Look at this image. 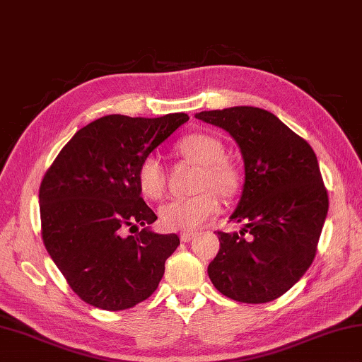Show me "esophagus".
Segmentation results:
<instances>
[{
    "mask_svg": "<svg viewBox=\"0 0 362 362\" xmlns=\"http://www.w3.org/2000/svg\"><path fill=\"white\" fill-rule=\"evenodd\" d=\"M194 238H196V233L187 231V233H182V234H180V240H182V242H189V240H193Z\"/></svg>",
    "mask_w": 362,
    "mask_h": 362,
    "instance_id": "obj_1",
    "label": "esophagus"
}]
</instances>
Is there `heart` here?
Wrapping results in <instances>:
<instances>
[{
  "label": "heart",
  "mask_w": 362,
  "mask_h": 362,
  "mask_svg": "<svg viewBox=\"0 0 362 362\" xmlns=\"http://www.w3.org/2000/svg\"><path fill=\"white\" fill-rule=\"evenodd\" d=\"M177 148L189 161L202 166L198 180V188L202 192L163 204L160 221L164 228L173 231H193L218 214L220 201L216 193L223 198H231L235 194L240 175L238 168L225 158V146L215 136L204 133L187 136L177 144ZM136 177L144 196L160 199L164 194L168 173L158 155L150 153L144 156L137 166Z\"/></svg>",
  "instance_id": "obj_1"
}]
</instances>
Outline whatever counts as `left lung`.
Listing matches in <instances>:
<instances>
[{"instance_id":"obj_1","label":"left lung","mask_w":362,"mask_h":362,"mask_svg":"<svg viewBox=\"0 0 362 362\" xmlns=\"http://www.w3.org/2000/svg\"><path fill=\"white\" fill-rule=\"evenodd\" d=\"M199 120L225 129L240 148L245 180L220 250L207 267L226 298L264 304L285 294L310 267L323 229L327 192L308 144L264 109L204 110Z\"/></svg>"}]
</instances>
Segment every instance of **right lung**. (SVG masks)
Masks as SVG:
<instances>
[{
    "label": "right lung",
    "instance_id": "obj_1",
    "mask_svg": "<svg viewBox=\"0 0 362 362\" xmlns=\"http://www.w3.org/2000/svg\"><path fill=\"white\" fill-rule=\"evenodd\" d=\"M188 118L101 117L78 129L45 173L39 188L44 245L87 304L127 310L158 288L180 239L150 229L156 215L141 198L136 174L144 156ZM139 226V233L126 235Z\"/></svg>",
    "mask_w": 362,
    "mask_h": 362
}]
</instances>
